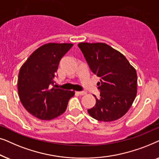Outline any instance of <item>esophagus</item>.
<instances>
[{
    "instance_id": "1",
    "label": "esophagus",
    "mask_w": 159,
    "mask_h": 159,
    "mask_svg": "<svg viewBox=\"0 0 159 159\" xmlns=\"http://www.w3.org/2000/svg\"><path fill=\"white\" fill-rule=\"evenodd\" d=\"M77 93L80 95H83L86 94V92H85V91H78Z\"/></svg>"
}]
</instances>
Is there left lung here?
I'll list each match as a JSON object with an SVG mask.
<instances>
[{
  "label": "left lung",
  "mask_w": 159,
  "mask_h": 159,
  "mask_svg": "<svg viewBox=\"0 0 159 159\" xmlns=\"http://www.w3.org/2000/svg\"><path fill=\"white\" fill-rule=\"evenodd\" d=\"M78 47L90 70L101 78L98 83L100 96L93 95L95 105L88 110V114L102 121L121 118L136 97V70L123 54L106 43H80Z\"/></svg>",
  "instance_id": "left-lung-1"
}]
</instances>
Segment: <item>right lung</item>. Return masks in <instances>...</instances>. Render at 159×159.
<instances>
[{
	"instance_id": "right-lung-1",
	"label": "right lung",
	"mask_w": 159,
	"mask_h": 159,
	"mask_svg": "<svg viewBox=\"0 0 159 159\" xmlns=\"http://www.w3.org/2000/svg\"><path fill=\"white\" fill-rule=\"evenodd\" d=\"M71 43H48L32 53L21 67L18 93L21 103L28 112L41 120H51L61 115L67 108L73 91L54 86L60 61Z\"/></svg>"
}]
</instances>
